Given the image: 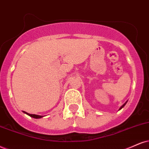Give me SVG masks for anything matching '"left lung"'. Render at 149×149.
<instances>
[{
	"label": "left lung",
	"instance_id": "left-lung-1",
	"mask_svg": "<svg viewBox=\"0 0 149 149\" xmlns=\"http://www.w3.org/2000/svg\"><path fill=\"white\" fill-rule=\"evenodd\" d=\"M126 103H127V102H126L125 103V104H123V105H122V106H121V107H120V108H119V110H121V109H122V108L123 107H124V106H125V105H126Z\"/></svg>",
	"mask_w": 149,
	"mask_h": 149
}]
</instances>
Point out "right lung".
Returning <instances> with one entry per match:
<instances>
[{
    "label": "right lung",
    "instance_id": "add662e5",
    "mask_svg": "<svg viewBox=\"0 0 149 149\" xmlns=\"http://www.w3.org/2000/svg\"><path fill=\"white\" fill-rule=\"evenodd\" d=\"M23 112H24V113L27 114V115H28L29 116L32 117H33V118H35V119H39V118H41V117H43V116H42V115H34V114H29V113H26V112H25V111H23Z\"/></svg>",
    "mask_w": 149,
    "mask_h": 149
}]
</instances>
